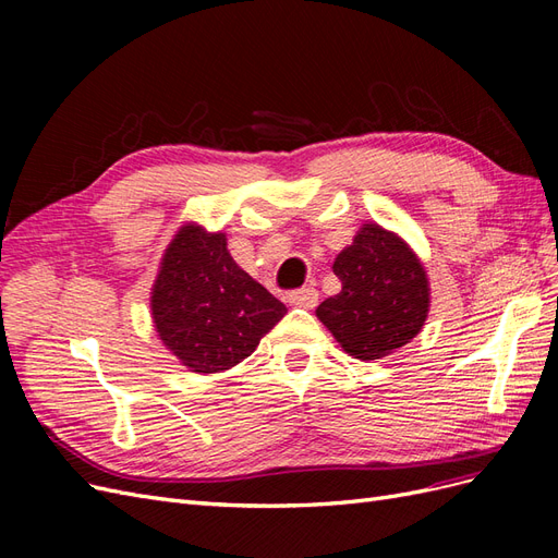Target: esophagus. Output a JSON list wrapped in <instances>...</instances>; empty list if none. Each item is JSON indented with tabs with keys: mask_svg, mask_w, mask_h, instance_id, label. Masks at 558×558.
<instances>
[{
	"mask_svg": "<svg viewBox=\"0 0 558 558\" xmlns=\"http://www.w3.org/2000/svg\"><path fill=\"white\" fill-rule=\"evenodd\" d=\"M289 302L295 307H302V310H314L316 302H318V293L314 289H300V291L289 293Z\"/></svg>",
	"mask_w": 558,
	"mask_h": 558,
	"instance_id": "esophagus-1",
	"label": "esophagus"
}]
</instances>
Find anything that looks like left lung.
<instances>
[{"label":"left lung","instance_id":"8db88e82","mask_svg":"<svg viewBox=\"0 0 558 558\" xmlns=\"http://www.w3.org/2000/svg\"><path fill=\"white\" fill-rule=\"evenodd\" d=\"M342 291L316 316L349 356L377 361L410 344L430 312V281L398 232L367 221L332 263Z\"/></svg>","mask_w":558,"mask_h":558}]
</instances>
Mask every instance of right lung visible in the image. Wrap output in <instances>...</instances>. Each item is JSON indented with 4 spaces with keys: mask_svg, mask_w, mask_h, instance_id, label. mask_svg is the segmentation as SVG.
Wrapping results in <instances>:
<instances>
[{
    "mask_svg": "<svg viewBox=\"0 0 558 558\" xmlns=\"http://www.w3.org/2000/svg\"><path fill=\"white\" fill-rule=\"evenodd\" d=\"M286 305L232 260L226 232L183 223L150 289V318L165 349L197 375L248 359Z\"/></svg>",
    "mask_w": 558,
    "mask_h": 558,
    "instance_id": "1",
    "label": "right lung"
}]
</instances>
